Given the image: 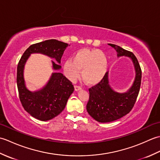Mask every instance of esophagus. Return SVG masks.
I'll return each instance as SVG.
<instances>
[{"mask_svg": "<svg viewBox=\"0 0 160 160\" xmlns=\"http://www.w3.org/2000/svg\"><path fill=\"white\" fill-rule=\"evenodd\" d=\"M74 89H75V91H78L81 90V87H79V86L75 85V86H74Z\"/></svg>", "mask_w": 160, "mask_h": 160, "instance_id": "obj_1", "label": "esophagus"}]
</instances>
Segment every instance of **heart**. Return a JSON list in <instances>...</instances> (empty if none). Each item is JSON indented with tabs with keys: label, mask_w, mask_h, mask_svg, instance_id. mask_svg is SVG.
Masks as SVG:
<instances>
[{
	"label": "heart",
	"mask_w": 160,
	"mask_h": 160,
	"mask_svg": "<svg viewBox=\"0 0 160 160\" xmlns=\"http://www.w3.org/2000/svg\"><path fill=\"white\" fill-rule=\"evenodd\" d=\"M107 69V56L99 49H80L73 53L71 60L63 64V72L68 79L75 81L81 71L82 79L89 85L100 82Z\"/></svg>",
	"instance_id": "1"
}]
</instances>
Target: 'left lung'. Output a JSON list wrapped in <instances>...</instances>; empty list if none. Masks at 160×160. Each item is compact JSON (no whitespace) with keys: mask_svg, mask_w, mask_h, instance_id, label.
Masks as SVG:
<instances>
[{"mask_svg":"<svg viewBox=\"0 0 160 160\" xmlns=\"http://www.w3.org/2000/svg\"><path fill=\"white\" fill-rule=\"evenodd\" d=\"M109 45L116 51L118 58L125 56L132 60L135 76L131 87L124 93L118 92L111 87L108 72L100 82L89 89L87 111L94 120L101 123L117 120L128 114L135 103L141 84V68L134 54L113 44Z\"/></svg>","mask_w":160,"mask_h":160,"instance_id":"left-lung-1","label":"left lung"}]
</instances>
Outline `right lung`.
Listing matches in <instances>:
<instances>
[{
    "label": "right lung",
    "instance_id": "right-lung-1",
    "mask_svg": "<svg viewBox=\"0 0 160 160\" xmlns=\"http://www.w3.org/2000/svg\"><path fill=\"white\" fill-rule=\"evenodd\" d=\"M68 46L67 43L55 39L33 44L25 51L18 62L16 82L20 100L25 110L39 120H50L58 115L65 108L74 87L62 73L56 71L52 73L48 82L41 89L30 91L26 87L24 78L25 64L31 54L41 53L55 59L56 62L52 60V69L58 71L61 69V58Z\"/></svg>",
    "mask_w": 160,
    "mask_h": 160
}]
</instances>
